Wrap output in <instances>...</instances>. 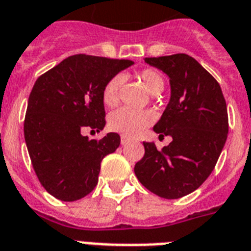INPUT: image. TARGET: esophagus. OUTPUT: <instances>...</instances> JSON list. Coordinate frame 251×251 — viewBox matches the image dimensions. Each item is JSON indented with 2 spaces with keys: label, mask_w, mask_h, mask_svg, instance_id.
<instances>
[{
  "label": "esophagus",
  "mask_w": 251,
  "mask_h": 251,
  "mask_svg": "<svg viewBox=\"0 0 251 251\" xmlns=\"http://www.w3.org/2000/svg\"><path fill=\"white\" fill-rule=\"evenodd\" d=\"M130 142L129 138H126V137H121V145H127Z\"/></svg>",
  "instance_id": "1"
}]
</instances>
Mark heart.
Instances as JSON below:
<instances>
[{
  "label": "heart",
  "instance_id": "heart-1",
  "mask_svg": "<svg viewBox=\"0 0 251 251\" xmlns=\"http://www.w3.org/2000/svg\"><path fill=\"white\" fill-rule=\"evenodd\" d=\"M138 79L142 81L147 91L151 95H158L163 91L164 80L159 72L154 70H145L138 74ZM121 75H117L109 80L102 91V101L106 106H114L118 102L120 88L122 85ZM154 121V116L150 112L143 110H131L127 108H121L113 112L109 117V127L113 131L125 135V137H137L141 134L151 122Z\"/></svg>",
  "mask_w": 251,
  "mask_h": 251
}]
</instances>
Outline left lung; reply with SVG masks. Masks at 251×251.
Returning a JSON list of instances; mask_svg holds the SVG:
<instances>
[{"label": "left lung", "instance_id": "obj_1", "mask_svg": "<svg viewBox=\"0 0 251 251\" xmlns=\"http://www.w3.org/2000/svg\"><path fill=\"white\" fill-rule=\"evenodd\" d=\"M145 63L167 75L170 101L154 131L172 142L158 150L143 142L145 155L134 172L152 194L179 199L194 192L213 171L227 137V110L215 77L185 53L146 57Z\"/></svg>", "mask_w": 251, "mask_h": 251}]
</instances>
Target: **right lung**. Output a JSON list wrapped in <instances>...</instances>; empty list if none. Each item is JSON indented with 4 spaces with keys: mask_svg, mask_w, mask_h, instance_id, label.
Wrapping results in <instances>:
<instances>
[{
    "mask_svg": "<svg viewBox=\"0 0 251 251\" xmlns=\"http://www.w3.org/2000/svg\"><path fill=\"white\" fill-rule=\"evenodd\" d=\"M127 59L72 55L36 80L25 118V141L32 167L53 198L75 201L91 194L104 156L120 146L117 133L100 141L85 127L105 126L102 91L112 77L133 66Z\"/></svg>",
    "mask_w": 251,
    "mask_h": 251,
    "instance_id": "add662e5",
    "label": "right lung"
}]
</instances>
